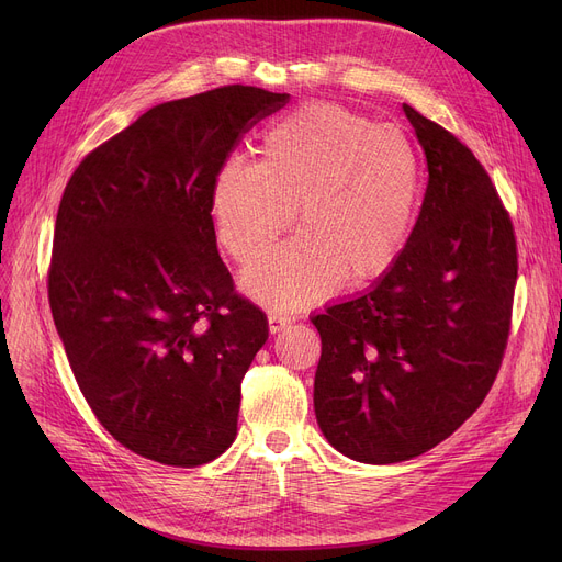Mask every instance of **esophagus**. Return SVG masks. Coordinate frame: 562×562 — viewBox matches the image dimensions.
Segmentation results:
<instances>
[{
    "mask_svg": "<svg viewBox=\"0 0 562 562\" xmlns=\"http://www.w3.org/2000/svg\"><path fill=\"white\" fill-rule=\"evenodd\" d=\"M293 318L289 314H282V312H271L269 314V330L276 335L280 330H284L286 326H291Z\"/></svg>",
    "mask_w": 562,
    "mask_h": 562,
    "instance_id": "esophagus-1",
    "label": "esophagus"
}]
</instances>
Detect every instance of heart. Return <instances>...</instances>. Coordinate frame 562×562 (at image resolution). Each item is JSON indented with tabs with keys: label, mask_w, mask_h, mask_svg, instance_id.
<instances>
[{
	"label": "heart",
	"mask_w": 562,
	"mask_h": 562,
	"mask_svg": "<svg viewBox=\"0 0 562 562\" xmlns=\"http://www.w3.org/2000/svg\"><path fill=\"white\" fill-rule=\"evenodd\" d=\"M422 191L415 145L394 127L333 102L286 113L261 143V161L229 157L212 187L221 246L239 263L269 252L291 225L301 234L244 276L276 307L326 296L341 280L385 273L407 244Z\"/></svg>",
	"instance_id": "obj_1"
}]
</instances>
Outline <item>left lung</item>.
Instances as JSON below:
<instances>
[{"instance_id": "1", "label": "left lung", "mask_w": 562, "mask_h": 562, "mask_svg": "<svg viewBox=\"0 0 562 562\" xmlns=\"http://www.w3.org/2000/svg\"><path fill=\"white\" fill-rule=\"evenodd\" d=\"M428 164L407 246L367 293L312 316L316 422L358 462L417 458L485 401L506 356L517 239L487 170L449 130L403 104Z\"/></svg>"}]
</instances>
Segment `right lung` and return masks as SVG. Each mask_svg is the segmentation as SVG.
<instances>
[{"label":"right lung","mask_w":562,"mask_h":562,"mask_svg":"<svg viewBox=\"0 0 562 562\" xmlns=\"http://www.w3.org/2000/svg\"><path fill=\"white\" fill-rule=\"evenodd\" d=\"M286 102L232 83L153 106L81 159L58 204L54 326L93 415L140 458L200 467L236 437L269 321L218 257L212 187Z\"/></svg>","instance_id":"1"}]
</instances>
